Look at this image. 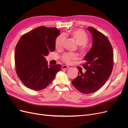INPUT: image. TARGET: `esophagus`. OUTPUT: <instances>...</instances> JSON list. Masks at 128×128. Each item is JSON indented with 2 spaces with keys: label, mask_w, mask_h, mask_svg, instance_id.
Listing matches in <instances>:
<instances>
[{
  "label": "esophagus",
  "mask_w": 128,
  "mask_h": 128,
  "mask_svg": "<svg viewBox=\"0 0 128 128\" xmlns=\"http://www.w3.org/2000/svg\"><path fill=\"white\" fill-rule=\"evenodd\" d=\"M69 67H68V66H66V65H64V66H62V69H69Z\"/></svg>",
  "instance_id": "esophagus-1"
}]
</instances>
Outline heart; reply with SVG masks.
<instances>
[{
    "instance_id": "1",
    "label": "heart",
    "mask_w": 128,
    "mask_h": 128,
    "mask_svg": "<svg viewBox=\"0 0 128 128\" xmlns=\"http://www.w3.org/2000/svg\"><path fill=\"white\" fill-rule=\"evenodd\" d=\"M69 34L75 40L76 43L79 45L80 52L84 54L88 50V47L87 43L88 42V37L86 32L82 29H76L71 31ZM66 40V35L64 34H61L56 38L55 46L56 49H60L62 47ZM76 55L72 52L65 53L61 56V59L64 63L70 64L72 60L76 59Z\"/></svg>"
}]
</instances>
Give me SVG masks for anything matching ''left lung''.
Masks as SVG:
<instances>
[{"mask_svg":"<svg viewBox=\"0 0 128 128\" xmlns=\"http://www.w3.org/2000/svg\"><path fill=\"white\" fill-rule=\"evenodd\" d=\"M88 29L92 34V48L84 57L82 64L86 72L78 76L72 83L77 90L85 94L94 93L105 84L113 67V50L108 38L92 26Z\"/></svg>","mask_w":128,"mask_h":128,"instance_id":"left-lung-1","label":"left lung"}]
</instances>
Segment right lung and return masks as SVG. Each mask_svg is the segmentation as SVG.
Instances as JSON below:
<instances>
[{
    "instance_id": "1",
    "label": "right lung",
    "mask_w": 128,
    "mask_h": 128,
    "mask_svg": "<svg viewBox=\"0 0 128 128\" xmlns=\"http://www.w3.org/2000/svg\"><path fill=\"white\" fill-rule=\"evenodd\" d=\"M60 34L56 28L39 26L24 34L15 50V70L26 86L34 91L47 87L61 68V64L48 66L45 56L56 48Z\"/></svg>"
}]
</instances>
